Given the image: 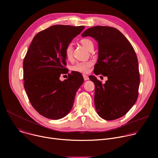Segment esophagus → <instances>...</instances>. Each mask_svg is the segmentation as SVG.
Returning <instances> with one entry per match:
<instances>
[{
	"instance_id": "obj_1",
	"label": "esophagus",
	"mask_w": 158,
	"mask_h": 158,
	"mask_svg": "<svg viewBox=\"0 0 158 158\" xmlns=\"http://www.w3.org/2000/svg\"><path fill=\"white\" fill-rule=\"evenodd\" d=\"M83 77H84V81H87V80H89V77L87 76V75H83Z\"/></svg>"
}]
</instances>
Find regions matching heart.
<instances>
[{"label":"heart","instance_id":"obj_1","mask_svg":"<svg viewBox=\"0 0 158 158\" xmlns=\"http://www.w3.org/2000/svg\"><path fill=\"white\" fill-rule=\"evenodd\" d=\"M80 43L89 51L94 48V43L89 39H82L80 40ZM73 49L74 48L72 44H69L68 45H67V46L65 48V56L68 60H71L73 59ZM93 64V62L92 60L79 62L71 67V69L72 71L75 72L82 74H87L90 71V69H91V67Z\"/></svg>","mask_w":158,"mask_h":158}]
</instances>
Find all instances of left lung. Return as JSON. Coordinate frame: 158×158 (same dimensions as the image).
Returning <instances> with one entry per match:
<instances>
[{
  "label": "left lung",
  "instance_id": "obj_1",
  "mask_svg": "<svg viewBox=\"0 0 158 158\" xmlns=\"http://www.w3.org/2000/svg\"><path fill=\"white\" fill-rule=\"evenodd\" d=\"M82 37L91 36L98 42L96 75L107 77L102 84L89 76L95 85L94 103L98 115L107 121L124 116L136 103L140 83L138 60L129 41L117 29L95 26L85 31Z\"/></svg>",
  "mask_w": 158,
  "mask_h": 158
}]
</instances>
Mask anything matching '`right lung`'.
<instances>
[{
    "label": "right lung",
    "mask_w": 158,
    "mask_h": 158,
    "mask_svg": "<svg viewBox=\"0 0 158 158\" xmlns=\"http://www.w3.org/2000/svg\"><path fill=\"white\" fill-rule=\"evenodd\" d=\"M84 26L55 25L33 38L23 62L24 87L32 107L51 119L65 117L71 110L76 93L84 82L77 72L67 74L65 48Z\"/></svg>",
    "instance_id": "add662e5"
}]
</instances>
